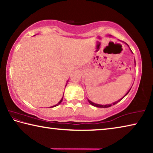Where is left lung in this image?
<instances>
[{
  "label": "left lung",
  "instance_id": "left-lung-1",
  "mask_svg": "<svg viewBox=\"0 0 153 153\" xmlns=\"http://www.w3.org/2000/svg\"><path fill=\"white\" fill-rule=\"evenodd\" d=\"M135 63H136V61H135ZM131 90V88L129 90V91L126 93V94L124 96V97L122 98H121V99H120L119 100H117V101H116V102H113V103H112V104H109V105H98V104H95V103H94V102H92V101H90V100H88V102H89V103L90 105H93V106H94V107H99V108H107V107H111V106L112 105H115V104H117V103H118L120 101V100H121L123 99V98L126 97V96L129 93V90Z\"/></svg>",
  "mask_w": 153,
  "mask_h": 153
}]
</instances>
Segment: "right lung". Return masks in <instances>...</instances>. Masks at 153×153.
Segmentation results:
<instances>
[{"instance_id":"1","label":"right lung","mask_w":153,"mask_h":153,"mask_svg":"<svg viewBox=\"0 0 153 153\" xmlns=\"http://www.w3.org/2000/svg\"><path fill=\"white\" fill-rule=\"evenodd\" d=\"M63 98H61V100H60V101H59L58 103H57V104H56V105H54V106H53V107H51H51H56V106H57V105H59V104H61V102H62V100H63Z\"/></svg>"}]
</instances>
